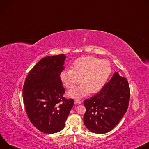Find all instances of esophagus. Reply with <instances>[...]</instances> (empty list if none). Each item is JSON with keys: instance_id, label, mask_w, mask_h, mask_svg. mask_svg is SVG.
I'll return each mask as SVG.
<instances>
[{"instance_id": "34e87169", "label": "esophagus", "mask_w": 149, "mask_h": 149, "mask_svg": "<svg viewBox=\"0 0 149 149\" xmlns=\"http://www.w3.org/2000/svg\"><path fill=\"white\" fill-rule=\"evenodd\" d=\"M74 102H75V104H81V103H82V101H81V100H78V99H75Z\"/></svg>"}]
</instances>
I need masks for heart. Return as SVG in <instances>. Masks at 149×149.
<instances>
[{"label":"heart","mask_w":149,"mask_h":149,"mask_svg":"<svg viewBox=\"0 0 149 149\" xmlns=\"http://www.w3.org/2000/svg\"><path fill=\"white\" fill-rule=\"evenodd\" d=\"M71 69L62 71L60 79L69 89L74 88L80 81L82 83L68 92V95L74 98H80L89 92L95 93L100 91L111 72L110 63L107 60H99L92 56L77 59L72 63Z\"/></svg>","instance_id":"obj_1"}]
</instances>
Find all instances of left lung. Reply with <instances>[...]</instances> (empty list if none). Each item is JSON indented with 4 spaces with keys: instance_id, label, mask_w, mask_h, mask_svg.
Segmentation results:
<instances>
[{
    "instance_id": "1",
    "label": "left lung",
    "mask_w": 149,
    "mask_h": 149,
    "mask_svg": "<svg viewBox=\"0 0 149 149\" xmlns=\"http://www.w3.org/2000/svg\"><path fill=\"white\" fill-rule=\"evenodd\" d=\"M129 99L127 79L115 72L98 94L84 100L86 109L84 116L85 125L97 134L111 131L126 113Z\"/></svg>"
}]
</instances>
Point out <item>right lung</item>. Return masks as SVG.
<instances>
[{
    "label": "right lung",
    "instance_id": "add662e5",
    "mask_svg": "<svg viewBox=\"0 0 149 149\" xmlns=\"http://www.w3.org/2000/svg\"><path fill=\"white\" fill-rule=\"evenodd\" d=\"M64 54L40 59L29 71L22 96L29 119L39 131L47 134L60 132L74 105L72 98L63 97L60 73L64 70Z\"/></svg>",
    "mask_w": 149,
    "mask_h": 149
}]
</instances>
